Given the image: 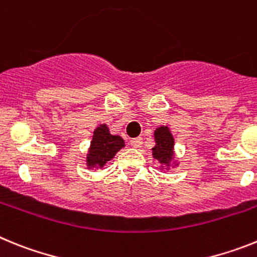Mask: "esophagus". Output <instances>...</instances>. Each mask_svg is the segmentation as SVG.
I'll return each mask as SVG.
<instances>
[{"instance_id": "obj_1", "label": "esophagus", "mask_w": 257, "mask_h": 257, "mask_svg": "<svg viewBox=\"0 0 257 257\" xmlns=\"http://www.w3.org/2000/svg\"><path fill=\"white\" fill-rule=\"evenodd\" d=\"M130 144L133 145L134 148H140L143 145V139L142 138H134V139L130 140Z\"/></svg>"}]
</instances>
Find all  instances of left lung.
<instances>
[{"label": "left lung", "instance_id": "left-lung-1", "mask_svg": "<svg viewBox=\"0 0 257 257\" xmlns=\"http://www.w3.org/2000/svg\"><path fill=\"white\" fill-rule=\"evenodd\" d=\"M156 147L153 151V157L163 165H169L174 156V138L170 133L169 127H160L154 131Z\"/></svg>", "mask_w": 257, "mask_h": 257}]
</instances>
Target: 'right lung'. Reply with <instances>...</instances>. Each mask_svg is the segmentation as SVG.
<instances>
[{"label":"right lung","mask_w":257,"mask_h":257,"mask_svg":"<svg viewBox=\"0 0 257 257\" xmlns=\"http://www.w3.org/2000/svg\"><path fill=\"white\" fill-rule=\"evenodd\" d=\"M122 147H124V143L121 136L112 135L109 133L106 124H100L94 131L91 148H90L87 157V165L91 166V167H94V166L101 167L108 161L112 160L114 154Z\"/></svg>","instance_id":"add662e5"}]
</instances>
